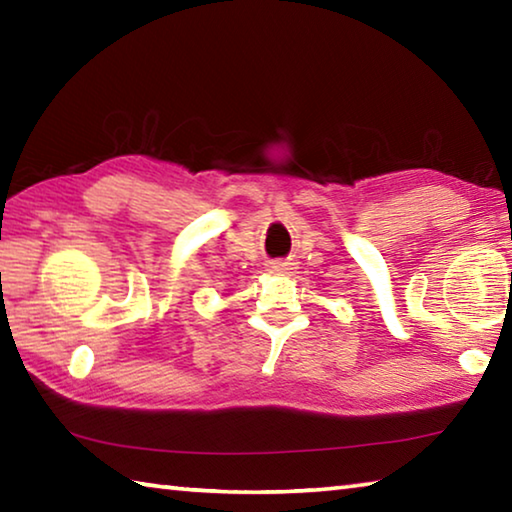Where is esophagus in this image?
I'll list each match as a JSON object with an SVG mask.
<instances>
[{
    "instance_id": "obj_1",
    "label": "esophagus",
    "mask_w": 512,
    "mask_h": 512,
    "mask_svg": "<svg viewBox=\"0 0 512 512\" xmlns=\"http://www.w3.org/2000/svg\"><path fill=\"white\" fill-rule=\"evenodd\" d=\"M271 271H273V273H277V275H284V273H289V271H291V266H289L287 262H273Z\"/></svg>"
}]
</instances>
